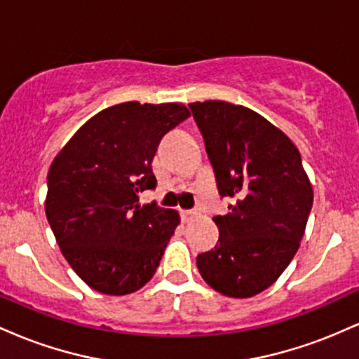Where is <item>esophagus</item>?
Here are the masks:
<instances>
[{
	"mask_svg": "<svg viewBox=\"0 0 359 359\" xmlns=\"http://www.w3.org/2000/svg\"><path fill=\"white\" fill-rule=\"evenodd\" d=\"M194 216H196V211H185V209H180V217H182V221L192 219Z\"/></svg>",
	"mask_w": 359,
	"mask_h": 359,
	"instance_id": "34e87169",
	"label": "esophagus"
}]
</instances>
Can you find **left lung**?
Instances as JSON below:
<instances>
[{"instance_id":"8db88e82","label":"left lung","mask_w":359,"mask_h":359,"mask_svg":"<svg viewBox=\"0 0 359 359\" xmlns=\"http://www.w3.org/2000/svg\"><path fill=\"white\" fill-rule=\"evenodd\" d=\"M203 133L221 197L231 212L216 216L219 240L197 255V269L222 295L248 299L273 285L297 253L312 209V185L285 133L245 106L189 104Z\"/></svg>"}]
</instances>
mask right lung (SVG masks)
I'll use <instances>...</instances> for the list:
<instances>
[{
    "label": "right lung",
    "mask_w": 359,
    "mask_h": 359,
    "mask_svg": "<svg viewBox=\"0 0 359 359\" xmlns=\"http://www.w3.org/2000/svg\"><path fill=\"white\" fill-rule=\"evenodd\" d=\"M191 116L179 102H121L82 125L52 162L45 214L69 265L106 295L137 292L155 275L179 212L156 203L151 162L167 131Z\"/></svg>",
    "instance_id": "1"
}]
</instances>
